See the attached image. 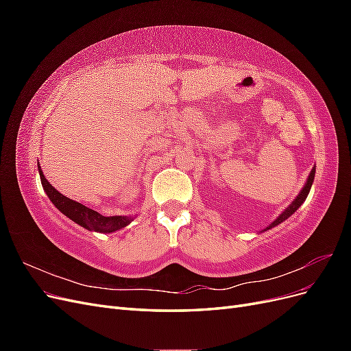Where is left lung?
<instances>
[{
	"instance_id": "1",
	"label": "left lung",
	"mask_w": 351,
	"mask_h": 351,
	"mask_svg": "<svg viewBox=\"0 0 351 351\" xmlns=\"http://www.w3.org/2000/svg\"><path fill=\"white\" fill-rule=\"evenodd\" d=\"M315 171H316V168L313 167L311 174H309V177H307V180H306V183H304L303 189L300 190V193L295 196V199L291 202V204H290L289 206H287V208L281 212V214H280L277 218H275V221H272L271 224H269L267 228H265V230H262V231H267V230H271V228H274V227L280 226L282 221H285L287 218H290V217L294 214V212L302 206V204L306 200L307 195H309V192H311V187H312L313 180H315Z\"/></svg>"
}]
</instances>
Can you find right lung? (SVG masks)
Listing matches in <instances>:
<instances>
[{"label":"right lung","mask_w":351,"mask_h":351,"mask_svg":"<svg viewBox=\"0 0 351 351\" xmlns=\"http://www.w3.org/2000/svg\"><path fill=\"white\" fill-rule=\"evenodd\" d=\"M38 169H39L42 187H44L49 200L54 204V206L61 212V214H64L67 218L76 222V224L82 226L83 228L107 234V232H114L117 230L127 227L134 219V217H130V215L129 217H123V215L104 217L99 214V212L84 206L76 200H71L70 197H66L64 195H61L54 186L49 184L44 173H42L39 162H38Z\"/></svg>","instance_id":"right-lung-1"}]
</instances>
